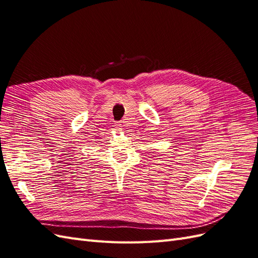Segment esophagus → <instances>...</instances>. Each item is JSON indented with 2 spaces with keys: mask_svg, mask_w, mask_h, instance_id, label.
Returning a JSON list of instances; mask_svg holds the SVG:
<instances>
[{
  "mask_svg": "<svg viewBox=\"0 0 258 258\" xmlns=\"http://www.w3.org/2000/svg\"><path fill=\"white\" fill-rule=\"evenodd\" d=\"M114 126L117 127V131H121V130H122V128H121V124H120L119 122L115 123V124H114Z\"/></svg>",
  "mask_w": 258,
  "mask_h": 258,
  "instance_id": "1",
  "label": "esophagus"
}]
</instances>
